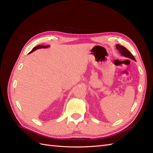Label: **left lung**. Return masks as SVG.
<instances>
[{"mask_svg": "<svg viewBox=\"0 0 153 153\" xmlns=\"http://www.w3.org/2000/svg\"><path fill=\"white\" fill-rule=\"evenodd\" d=\"M115 47H116L117 50H118L119 51V53H121L123 55V56L128 57L129 59H131L133 60V61H136L135 57H134V56L131 54V53L129 52L128 50H127L126 48L124 47L123 46H121V45L117 44Z\"/></svg>", "mask_w": 153, "mask_h": 153, "instance_id": "left-lung-1", "label": "left lung"}]
</instances>
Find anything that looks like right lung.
<instances>
[{
    "instance_id": "add662e5",
    "label": "right lung",
    "mask_w": 153,
    "mask_h": 153,
    "mask_svg": "<svg viewBox=\"0 0 153 153\" xmlns=\"http://www.w3.org/2000/svg\"><path fill=\"white\" fill-rule=\"evenodd\" d=\"M50 47L49 45H47V46H43V45H38V46H37V47H34L33 49H32L30 52L29 53H32V52H33L34 51H35V50H38V49H39V48H48Z\"/></svg>"
}]
</instances>
